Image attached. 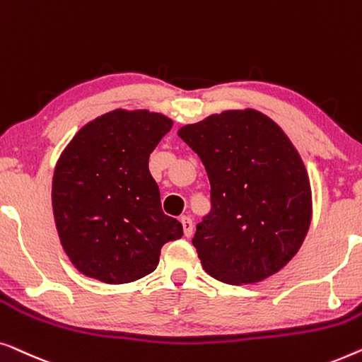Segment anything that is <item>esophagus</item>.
Returning a JSON list of instances; mask_svg holds the SVG:
<instances>
[{
	"label": "esophagus",
	"instance_id": "34e87169",
	"mask_svg": "<svg viewBox=\"0 0 362 362\" xmlns=\"http://www.w3.org/2000/svg\"><path fill=\"white\" fill-rule=\"evenodd\" d=\"M182 221V226H183V234H185L187 238H190L193 234V221L190 216H182L180 218Z\"/></svg>",
	"mask_w": 362,
	"mask_h": 362
}]
</instances>
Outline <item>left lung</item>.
Here are the masks:
<instances>
[{
	"label": "left lung",
	"mask_w": 362,
	"mask_h": 362,
	"mask_svg": "<svg viewBox=\"0 0 362 362\" xmlns=\"http://www.w3.org/2000/svg\"><path fill=\"white\" fill-rule=\"evenodd\" d=\"M179 136L211 187V210L192 239L203 269L241 285L287 266L310 228L312 190L285 132L256 110H234L183 126Z\"/></svg>",
	"instance_id": "left-lung-1"
}]
</instances>
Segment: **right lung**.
<instances>
[{
  "label": "right lung",
  "mask_w": 362,
  "mask_h": 362,
  "mask_svg": "<svg viewBox=\"0 0 362 362\" xmlns=\"http://www.w3.org/2000/svg\"><path fill=\"white\" fill-rule=\"evenodd\" d=\"M172 119L147 110H115L69 142L52 180L60 243L81 274L128 284L154 272L165 243L183 236L167 216L149 172V156Z\"/></svg>",
  "instance_id": "obj_1"
}]
</instances>
